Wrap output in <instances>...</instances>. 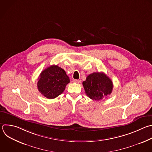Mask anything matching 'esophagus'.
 <instances>
[{
    "instance_id": "esophagus-1",
    "label": "esophagus",
    "mask_w": 152,
    "mask_h": 152,
    "mask_svg": "<svg viewBox=\"0 0 152 152\" xmlns=\"http://www.w3.org/2000/svg\"><path fill=\"white\" fill-rule=\"evenodd\" d=\"M73 82L74 83H79L80 82V80H77V79H74V80H73Z\"/></svg>"
}]
</instances>
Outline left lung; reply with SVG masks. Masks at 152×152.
I'll return each mask as SVG.
<instances>
[{
  "label": "left lung",
  "mask_w": 152,
  "mask_h": 152,
  "mask_svg": "<svg viewBox=\"0 0 152 152\" xmlns=\"http://www.w3.org/2000/svg\"><path fill=\"white\" fill-rule=\"evenodd\" d=\"M82 83L86 94L95 101L106 98L112 93L113 88L112 80L103 72L90 74Z\"/></svg>",
  "instance_id": "1"
}]
</instances>
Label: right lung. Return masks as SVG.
Here are the masks:
<instances>
[{"instance_id": "1", "label": "right lung", "mask_w": 152, "mask_h": 152, "mask_svg": "<svg viewBox=\"0 0 152 152\" xmlns=\"http://www.w3.org/2000/svg\"><path fill=\"white\" fill-rule=\"evenodd\" d=\"M69 82L70 79L66 72L57 65H53L40 73L37 89L46 98L54 99L64 92Z\"/></svg>"}]
</instances>
